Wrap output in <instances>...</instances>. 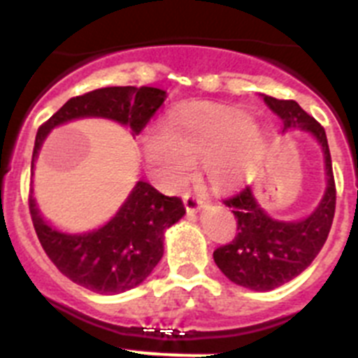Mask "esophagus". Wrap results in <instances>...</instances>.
<instances>
[{"instance_id": "obj_1", "label": "esophagus", "mask_w": 358, "mask_h": 358, "mask_svg": "<svg viewBox=\"0 0 358 358\" xmlns=\"http://www.w3.org/2000/svg\"><path fill=\"white\" fill-rule=\"evenodd\" d=\"M182 202H185L186 211L194 213V211L201 210L202 204H204V199H199V197H195V195H192V194H185V195H182Z\"/></svg>"}]
</instances>
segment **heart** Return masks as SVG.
I'll return each instance as SVG.
<instances>
[{
  "label": "heart",
  "instance_id": "1",
  "mask_svg": "<svg viewBox=\"0 0 358 358\" xmlns=\"http://www.w3.org/2000/svg\"><path fill=\"white\" fill-rule=\"evenodd\" d=\"M264 129L240 109L195 102L177 107L161 132L143 141L148 169L164 188H179L201 161L213 188L229 189L256 172L264 157Z\"/></svg>",
  "mask_w": 358,
  "mask_h": 358
}]
</instances>
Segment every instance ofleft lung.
Segmentation results:
<instances>
[{"label": "left lung", "instance_id": "obj_1", "mask_svg": "<svg viewBox=\"0 0 358 358\" xmlns=\"http://www.w3.org/2000/svg\"><path fill=\"white\" fill-rule=\"evenodd\" d=\"M264 100L280 116L283 127L303 129L319 141L324 154L328 186L314 213L296 222L268 217L256 202L251 188L224 199V204L235 213L238 233L233 242L215 249V264L227 280L260 292L294 280L314 262L327 242L335 215V181L324 129L294 100H278L267 94Z\"/></svg>", "mask_w": 358, "mask_h": 358}]
</instances>
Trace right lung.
Instances as JSON below:
<instances>
[{
	"label": "right lung",
	"instance_id": "add662e5",
	"mask_svg": "<svg viewBox=\"0 0 358 358\" xmlns=\"http://www.w3.org/2000/svg\"><path fill=\"white\" fill-rule=\"evenodd\" d=\"M166 93L157 87H102L69 98L39 127L31 172L44 138L57 125L100 116L129 125L140 134L163 106ZM30 189L28 206L37 238L59 271L77 285L96 294H120L138 287L163 256L164 231L186 213L179 197H166L145 181L136 182L118 213L106 226L82 235H68L50 226L36 206Z\"/></svg>",
	"mask_w": 358,
	"mask_h": 358
}]
</instances>
